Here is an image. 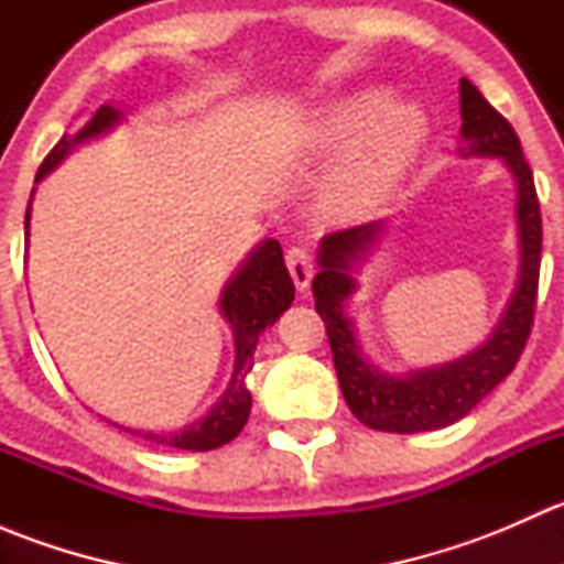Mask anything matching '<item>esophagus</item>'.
Segmentation results:
<instances>
[{
    "mask_svg": "<svg viewBox=\"0 0 564 564\" xmlns=\"http://www.w3.org/2000/svg\"><path fill=\"white\" fill-rule=\"evenodd\" d=\"M286 267H289V275H292L294 286H297L300 292H305L311 283V278H314V270H316L314 253H311L305 246H292L286 250Z\"/></svg>",
    "mask_w": 564,
    "mask_h": 564,
    "instance_id": "obj_1",
    "label": "esophagus"
}]
</instances>
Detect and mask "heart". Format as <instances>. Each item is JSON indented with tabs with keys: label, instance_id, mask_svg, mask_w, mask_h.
<instances>
[{
	"label": "heart",
	"instance_id": "heart-1",
	"mask_svg": "<svg viewBox=\"0 0 564 564\" xmlns=\"http://www.w3.org/2000/svg\"><path fill=\"white\" fill-rule=\"evenodd\" d=\"M425 130L429 124L417 106H390V98L382 93H368L333 108L322 122L327 144L346 150L366 139L360 158L335 182L340 202L366 204L382 196L420 152Z\"/></svg>",
	"mask_w": 564,
	"mask_h": 564
}]
</instances>
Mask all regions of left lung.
<instances>
[{"label": "left lung", "instance_id": "1", "mask_svg": "<svg viewBox=\"0 0 564 564\" xmlns=\"http://www.w3.org/2000/svg\"><path fill=\"white\" fill-rule=\"evenodd\" d=\"M460 135L475 155L502 158L519 182V231H521V275L519 289L510 300L497 333L451 366L431 368L412 377H388L362 360L351 322L344 316V300L355 292L351 267L368 253L382 231V220L349 226L333 231L322 240L318 264L322 272L314 278L316 314L327 327L333 349L335 373L340 392L351 414L362 425L390 434H417L453 425L475 403H480L519 362L534 322L540 281V248H543V220L534 191V176L521 152V141L513 124L502 117L471 82L460 78Z\"/></svg>", "mask_w": 564, "mask_h": 564}]
</instances>
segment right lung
Masks as SVG:
<instances>
[{
	"label": "right lung",
	"mask_w": 564,
	"mask_h": 564,
	"mask_svg": "<svg viewBox=\"0 0 564 564\" xmlns=\"http://www.w3.org/2000/svg\"><path fill=\"white\" fill-rule=\"evenodd\" d=\"M119 119V111L111 106H104L95 111L87 128L78 130L76 135H62L56 141L54 150L45 155L40 163L35 180H43L78 141L93 139V135L104 133ZM26 235H30V207H26ZM294 300V283L289 278L286 264H283V250L275 240H267L264 246L256 250L242 267L240 275L229 283V289L220 297V311L229 318L231 329H235V346H237V362L235 377H231L229 390L218 401V406L207 414L204 420L193 423L191 429L174 431V434H150V431H128V434L141 436L150 445L176 447V451H215V447L226 445L235 440L248 423L250 414V390L246 384L248 371L253 368V349L259 344V335L267 324L275 322L283 311L292 305ZM119 429V425H117Z\"/></svg>",
	"instance_id": "1"
}]
</instances>
